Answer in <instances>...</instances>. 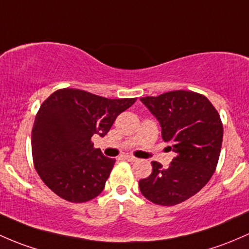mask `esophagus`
Listing matches in <instances>:
<instances>
[{
    "mask_svg": "<svg viewBox=\"0 0 249 249\" xmlns=\"http://www.w3.org/2000/svg\"><path fill=\"white\" fill-rule=\"evenodd\" d=\"M124 160H127L128 162H135V160H137V158L133 157V156H129V155L124 156Z\"/></svg>",
    "mask_w": 249,
    "mask_h": 249,
    "instance_id": "obj_1",
    "label": "esophagus"
}]
</instances>
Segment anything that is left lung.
Wrapping results in <instances>:
<instances>
[{
  "label": "left lung",
  "mask_w": 249,
  "mask_h": 249,
  "mask_svg": "<svg viewBox=\"0 0 249 249\" xmlns=\"http://www.w3.org/2000/svg\"><path fill=\"white\" fill-rule=\"evenodd\" d=\"M140 101L157 117L164 142L176 153L164 169L152 162V173L139 181L147 200L174 206L192 198L210 181L217 168L223 140L218 111L204 94L178 89Z\"/></svg>",
  "instance_id": "8db88e82"
}]
</instances>
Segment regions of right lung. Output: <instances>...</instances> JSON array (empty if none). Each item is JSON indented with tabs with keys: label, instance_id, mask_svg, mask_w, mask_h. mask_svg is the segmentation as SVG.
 Segmentation results:
<instances>
[{
	"label": "right lung",
	"instance_id": "1",
	"mask_svg": "<svg viewBox=\"0 0 249 249\" xmlns=\"http://www.w3.org/2000/svg\"><path fill=\"white\" fill-rule=\"evenodd\" d=\"M135 101L67 87L43 102L32 129V157L38 175L53 193L69 202H86L102 193L115 160L94 148L91 138L104 137Z\"/></svg>",
	"mask_w": 249,
	"mask_h": 249
}]
</instances>
